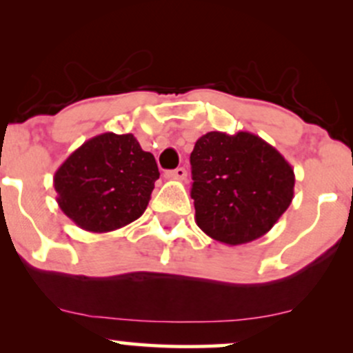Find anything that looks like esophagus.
<instances>
[{
	"label": "esophagus",
	"instance_id": "34e87169",
	"mask_svg": "<svg viewBox=\"0 0 353 353\" xmlns=\"http://www.w3.org/2000/svg\"><path fill=\"white\" fill-rule=\"evenodd\" d=\"M165 177H168V179L184 181L185 177H188V171H185L184 168H177V169H174V171H169V172H165Z\"/></svg>",
	"mask_w": 353,
	"mask_h": 353
}]
</instances>
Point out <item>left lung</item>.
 <instances>
[{"label":"left lung","instance_id":"left-lung-1","mask_svg":"<svg viewBox=\"0 0 353 353\" xmlns=\"http://www.w3.org/2000/svg\"><path fill=\"white\" fill-rule=\"evenodd\" d=\"M190 168L196 224L222 244L262 237L294 199L292 165L252 132H208L190 152Z\"/></svg>","mask_w":353,"mask_h":353}]
</instances>
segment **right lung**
<instances>
[{
    "mask_svg": "<svg viewBox=\"0 0 353 353\" xmlns=\"http://www.w3.org/2000/svg\"><path fill=\"white\" fill-rule=\"evenodd\" d=\"M159 169L132 134L91 137L54 172L58 205L88 232H111L139 219Z\"/></svg>",
    "mask_w": 353,
    "mask_h": 353,
    "instance_id": "1",
    "label": "right lung"
}]
</instances>
